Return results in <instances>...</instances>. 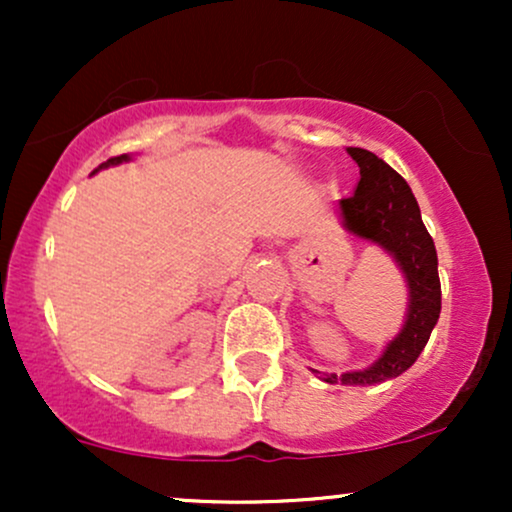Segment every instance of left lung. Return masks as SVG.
<instances>
[{
    "mask_svg": "<svg viewBox=\"0 0 512 512\" xmlns=\"http://www.w3.org/2000/svg\"><path fill=\"white\" fill-rule=\"evenodd\" d=\"M346 151L358 163L361 180L354 195L339 202L344 226L395 255L399 267L407 274L411 296L407 322L385 354L366 370L327 375L325 383L375 385L404 373L424 351L436 327L440 315L438 255L407 180L373 151L356 146H349Z\"/></svg>",
    "mask_w": 512,
    "mask_h": 512,
    "instance_id": "left-lung-1",
    "label": "left lung"
}]
</instances>
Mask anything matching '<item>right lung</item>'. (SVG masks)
Listing matches in <instances>:
<instances>
[{"label":"right lung","instance_id":"right-lung-1","mask_svg":"<svg viewBox=\"0 0 512 512\" xmlns=\"http://www.w3.org/2000/svg\"><path fill=\"white\" fill-rule=\"evenodd\" d=\"M122 161H127V156H125V154H122V156H113V158H108V161L101 163V166H98V168H103V166H117V163H122Z\"/></svg>","mask_w":512,"mask_h":512}]
</instances>
